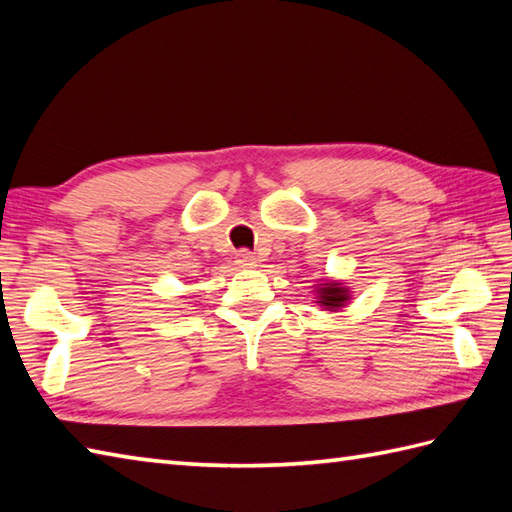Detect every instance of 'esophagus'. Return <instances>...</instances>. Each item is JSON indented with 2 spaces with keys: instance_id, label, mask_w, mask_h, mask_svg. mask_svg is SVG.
<instances>
[{
  "instance_id": "34e87169",
  "label": "esophagus",
  "mask_w": 512,
  "mask_h": 512,
  "mask_svg": "<svg viewBox=\"0 0 512 512\" xmlns=\"http://www.w3.org/2000/svg\"><path fill=\"white\" fill-rule=\"evenodd\" d=\"M235 262L239 264V266H244V268H250V266H255V255L250 253V250H239L237 253V257H235Z\"/></svg>"
}]
</instances>
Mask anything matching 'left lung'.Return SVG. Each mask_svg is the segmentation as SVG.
Returning <instances> with one entry per match:
<instances>
[{
  "label": "left lung",
  "instance_id": "1",
  "mask_svg": "<svg viewBox=\"0 0 512 512\" xmlns=\"http://www.w3.org/2000/svg\"><path fill=\"white\" fill-rule=\"evenodd\" d=\"M321 290V301L323 306L328 308H339L341 303L345 301V290L343 288H336V286H323L319 288Z\"/></svg>",
  "mask_w": 512,
  "mask_h": 512
}]
</instances>
